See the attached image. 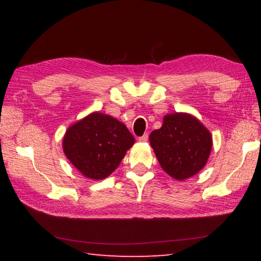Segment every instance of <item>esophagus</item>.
Returning <instances> with one entry per match:
<instances>
[{
  "label": "esophagus",
  "instance_id": "34e87169",
  "mask_svg": "<svg viewBox=\"0 0 261 261\" xmlns=\"http://www.w3.org/2000/svg\"><path fill=\"white\" fill-rule=\"evenodd\" d=\"M147 139H148V135L147 134H145V135H143V136L139 137V138H138L139 141H147Z\"/></svg>",
  "mask_w": 261,
  "mask_h": 261
}]
</instances>
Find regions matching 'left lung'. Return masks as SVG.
Masks as SVG:
<instances>
[{"label":"left lung","mask_w":261,"mask_h":261,"mask_svg":"<svg viewBox=\"0 0 261 261\" xmlns=\"http://www.w3.org/2000/svg\"><path fill=\"white\" fill-rule=\"evenodd\" d=\"M149 143L168 175L178 180L191 177L205 167L212 149L210 131L189 114L175 113L163 118Z\"/></svg>","instance_id":"1"}]
</instances>
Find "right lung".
Masks as SVG:
<instances>
[{
	"label": "right lung",
	"instance_id": "obj_1",
	"mask_svg": "<svg viewBox=\"0 0 261 261\" xmlns=\"http://www.w3.org/2000/svg\"><path fill=\"white\" fill-rule=\"evenodd\" d=\"M134 143V136L123 123L93 113L69 127L63 138V151L84 176L103 179L120 166Z\"/></svg>",
	"mask_w": 261,
	"mask_h": 261
}]
</instances>
